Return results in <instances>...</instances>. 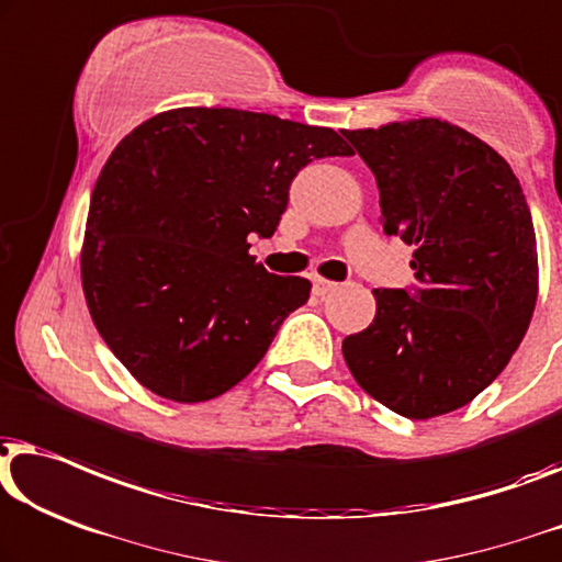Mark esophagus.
<instances>
[{
	"mask_svg": "<svg viewBox=\"0 0 562 562\" xmlns=\"http://www.w3.org/2000/svg\"><path fill=\"white\" fill-rule=\"evenodd\" d=\"M335 289H337V283H335V281L322 279V276H316V279L312 281V291H314V296H327L329 291H335Z\"/></svg>",
	"mask_w": 562,
	"mask_h": 562,
	"instance_id": "34e87169",
	"label": "esophagus"
}]
</instances>
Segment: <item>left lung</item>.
<instances>
[{
	"instance_id": "8db88e82",
	"label": "left lung",
	"mask_w": 562,
	"mask_h": 562,
	"mask_svg": "<svg viewBox=\"0 0 562 562\" xmlns=\"http://www.w3.org/2000/svg\"><path fill=\"white\" fill-rule=\"evenodd\" d=\"M372 169L382 227L413 246L416 296L378 289L375 319L341 341L364 393L426 420L507 368L538 301V240L512 167L449 121L341 132Z\"/></svg>"
}]
</instances>
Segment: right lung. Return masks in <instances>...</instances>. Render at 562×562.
<instances>
[{
	"label": "right lung",
	"mask_w": 562,
	"mask_h": 562,
	"mask_svg": "<svg viewBox=\"0 0 562 562\" xmlns=\"http://www.w3.org/2000/svg\"><path fill=\"white\" fill-rule=\"evenodd\" d=\"M355 154L335 128L238 109L161 111L119 142L88 210L80 281L111 352L154 395L202 403L261 362L312 283L268 273L301 167Z\"/></svg>",
	"instance_id": "1"
}]
</instances>
